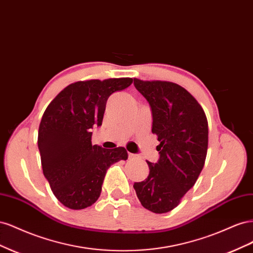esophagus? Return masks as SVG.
I'll return each mask as SVG.
<instances>
[{"mask_svg":"<svg viewBox=\"0 0 253 253\" xmlns=\"http://www.w3.org/2000/svg\"><path fill=\"white\" fill-rule=\"evenodd\" d=\"M128 158H135V157H137V155L136 154H133V153H128Z\"/></svg>","mask_w":253,"mask_h":253,"instance_id":"1","label":"esophagus"}]
</instances>
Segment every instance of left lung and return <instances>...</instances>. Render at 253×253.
Instances as JSON below:
<instances>
[{"label":"left lung","instance_id":"obj_1","mask_svg":"<svg viewBox=\"0 0 253 253\" xmlns=\"http://www.w3.org/2000/svg\"><path fill=\"white\" fill-rule=\"evenodd\" d=\"M134 85L150 104L152 133L160 142L157 163L147 162L148 177L135 182L134 189L145 209L166 213L179 204L203 170L208 121L196 99L178 84L134 79Z\"/></svg>","mask_w":253,"mask_h":253}]
</instances>
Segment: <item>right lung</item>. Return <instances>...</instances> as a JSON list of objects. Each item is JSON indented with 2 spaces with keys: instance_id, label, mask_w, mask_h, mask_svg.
I'll return each instance as SVG.
<instances>
[{
  "instance_id": "add662e5",
  "label": "right lung",
  "mask_w": 253,
  "mask_h": 253,
  "mask_svg": "<svg viewBox=\"0 0 253 253\" xmlns=\"http://www.w3.org/2000/svg\"><path fill=\"white\" fill-rule=\"evenodd\" d=\"M132 82V78L76 82L45 110L38 134L43 174L67 208L80 210L93 205L100 196L109 167L127 158L122 147L91 144V129L101 126L109 97Z\"/></svg>"
}]
</instances>
